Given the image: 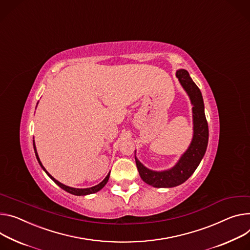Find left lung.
Segmentation results:
<instances>
[{
	"instance_id": "obj_1",
	"label": "left lung",
	"mask_w": 250,
	"mask_h": 250,
	"mask_svg": "<svg viewBox=\"0 0 250 250\" xmlns=\"http://www.w3.org/2000/svg\"><path fill=\"white\" fill-rule=\"evenodd\" d=\"M176 77L193 105V137L187 151L180 156L176 165L167 170H151L146 167L137 156L134 157L142 179L153 188H173L184 184L199 166L208 144V125L204 113V104L200 89L191 80L188 71L178 70Z\"/></svg>"
}]
</instances>
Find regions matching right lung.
Here are the masks:
<instances>
[{
	"mask_svg": "<svg viewBox=\"0 0 250 250\" xmlns=\"http://www.w3.org/2000/svg\"><path fill=\"white\" fill-rule=\"evenodd\" d=\"M33 145H34V150H35V153H36V157H37V160H38V162H39V164H40V166H41V167L46 171V173L55 181V183L61 188H62L63 190H65V191H67L69 193H72V194H74V195H86V194H90V193H95V192H98L99 190H101L105 185H106V183H107V180H108V178H109V172H108V174L105 176V178L102 181V183H100L98 186H95V187H93V188H70V187H67V186H64V185H62V184H61L60 181H58L56 178H54L47 170H46V168L43 167V166L42 165V163H41V161H40V158H39V155H38V152H37V148H36V145H35V141H33Z\"/></svg>",
	"mask_w": 250,
	"mask_h": 250,
	"instance_id": "add662e5",
	"label": "right lung"
}]
</instances>
